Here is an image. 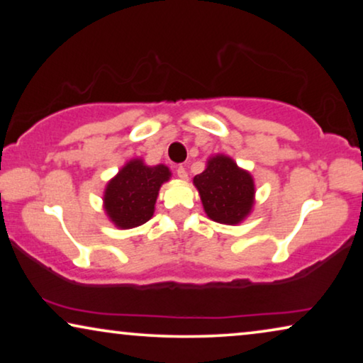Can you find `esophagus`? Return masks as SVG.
Instances as JSON below:
<instances>
[{"label":"esophagus","mask_w":363,"mask_h":363,"mask_svg":"<svg viewBox=\"0 0 363 363\" xmlns=\"http://www.w3.org/2000/svg\"><path fill=\"white\" fill-rule=\"evenodd\" d=\"M177 175H178V178H180V180H183V182L188 180V173H186V168H185V167H178Z\"/></svg>","instance_id":"obj_1"}]
</instances>
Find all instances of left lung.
<instances>
[{
  "label": "left lung",
  "mask_w": 363,
  "mask_h": 363,
  "mask_svg": "<svg viewBox=\"0 0 363 363\" xmlns=\"http://www.w3.org/2000/svg\"><path fill=\"white\" fill-rule=\"evenodd\" d=\"M193 185L206 216L221 225H240L255 208V178L225 153L208 158L206 168L193 178Z\"/></svg>",
  "instance_id": "obj_1"
}]
</instances>
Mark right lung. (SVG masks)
Segmentation results:
<instances>
[{
  "label": "right lung",
  "mask_w": 363,
  "mask_h": 363,
  "mask_svg": "<svg viewBox=\"0 0 363 363\" xmlns=\"http://www.w3.org/2000/svg\"><path fill=\"white\" fill-rule=\"evenodd\" d=\"M170 178V168L163 163L147 165L143 158L128 160L104 190V211L112 225L130 230L150 220L160 186Z\"/></svg>",
  "instance_id": "1"
}]
</instances>
